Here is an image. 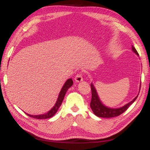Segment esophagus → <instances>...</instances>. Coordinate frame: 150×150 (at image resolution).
<instances>
[{"mask_svg": "<svg viewBox=\"0 0 150 150\" xmlns=\"http://www.w3.org/2000/svg\"><path fill=\"white\" fill-rule=\"evenodd\" d=\"M75 80L76 82H77V83H79V82H81V81H83V79L82 77V75H81V73H79V74L76 75V77H75Z\"/></svg>", "mask_w": 150, "mask_h": 150, "instance_id": "34e87169", "label": "esophagus"}]
</instances>
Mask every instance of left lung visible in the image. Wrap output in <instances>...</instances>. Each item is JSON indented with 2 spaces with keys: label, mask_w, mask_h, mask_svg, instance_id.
Segmentation results:
<instances>
[{
  "label": "left lung",
  "mask_w": 150,
  "mask_h": 150,
  "mask_svg": "<svg viewBox=\"0 0 150 150\" xmlns=\"http://www.w3.org/2000/svg\"><path fill=\"white\" fill-rule=\"evenodd\" d=\"M132 50L135 53V54L138 55H139L138 52H137L136 50L135 49L133 45H132ZM91 93H92V98H91V101L90 104V106L93 113L96 116H98V117L101 118H112V117H115V116H118L120 115L121 114L124 112L128 108L129 106H130L132 104L134 101L136 100L137 97L139 95H137L134 99L130 101V103H127L123 106L120 108H110L108 107V106H105L104 104L102 103V101L100 100L99 96L98 95V93L96 92V90L95 87V86L93 85V83L91 84ZM139 90H140V87H139Z\"/></svg>",
  "instance_id": "1"
}]
</instances>
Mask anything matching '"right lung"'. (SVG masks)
<instances>
[{"instance_id":"1","label":"right lung","mask_w":150,"mask_h":150,"mask_svg":"<svg viewBox=\"0 0 150 150\" xmlns=\"http://www.w3.org/2000/svg\"><path fill=\"white\" fill-rule=\"evenodd\" d=\"M73 84V82L72 79H67L65 81V84L63 85V87L60 91V93L59 94V96H58V98L57 99L56 103L55 104V105L53 106V108L51 109L50 110L48 111L47 113L43 114V115H32L27 113L26 114L28 116H30V117L36 118V119H47V118H50L51 117H52V116L57 112V110L60 107L61 105H62L67 91L69 89V88L71 87Z\"/></svg>"}]
</instances>
